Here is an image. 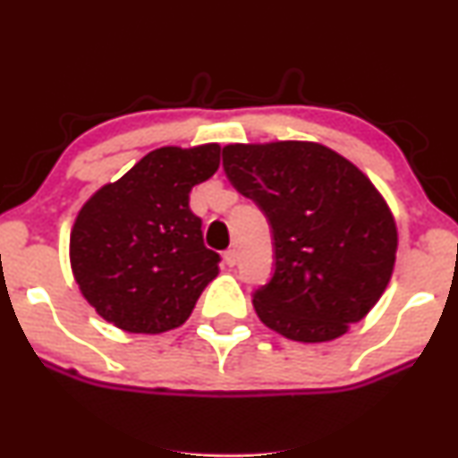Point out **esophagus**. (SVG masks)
Here are the masks:
<instances>
[{"instance_id": "esophagus-1", "label": "esophagus", "mask_w": 458, "mask_h": 458, "mask_svg": "<svg viewBox=\"0 0 458 458\" xmlns=\"http://www.w3.org/2000/svg\"><path fill=\"white\" fill-rule=\"evenodd\" d=\"M224 260H225V265H228V267L236 265V260H239V254H236L234 247H230V250L224 251Z\"/></svg>"}]
</instances>
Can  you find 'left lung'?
Wrapping results in <instances>:
<instances>
[{"label": "left lung", "mask_w": 458, "mask_h": 458, "mask_svg": "<svg viewBox=\"0 0 458 458\" xmlns=\"http://www.w3.org/2000/svg\"><path fill=\"white\" fill-rule=\"evenodd\" d=\"M224 172L273 234L271 280L254 293L267 327L327 343L370 312L396 260L386 199L349 159L314 141L230 144Z\"/></svg>", "instance_id": "8db88e82"}]
</instances>
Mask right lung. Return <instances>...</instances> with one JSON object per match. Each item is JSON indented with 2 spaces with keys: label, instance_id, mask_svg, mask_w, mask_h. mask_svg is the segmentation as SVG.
Segmentation results:
<instances>
[{
  "label": "right lung",
  "instance_id": "1",
  "mask_svg": "<svg viewBox=\"0 0 458 458\" xmlns=\"http://www.w3.org/2000/svg\"><path fill=\"white\" fill-rule=\"evenodd\" d=\"M219 150V144L152 150L79 211L72 276L86 301L115 327L131 334L181 327L217 277L222 259L204 245L189 193L217 172Z\"/></svg>",
  "mask_w": 458,
  "mask_h": 458
}]
</instances>
